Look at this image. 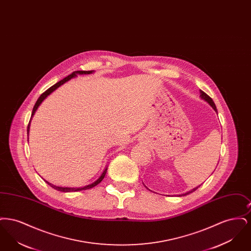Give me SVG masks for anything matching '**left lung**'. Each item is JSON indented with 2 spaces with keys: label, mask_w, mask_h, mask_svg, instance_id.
<instances>
[{
  "label": "left lung",
  "mask_w": 251,
  "mask_h": 251,
  "mask_svg": "<svg viewBox=\"0 0 251 251\" xmlns=\"http://www.w3.org/2000/svg\"><path fill=\"white\" fill-rule=\"evenodd\" d=\"M201 98L203 99L204 100H206L212 107L214 108V110H215V112H217V110H216V107H215V102L213 101V100H212V98L211 97H209V96L207 95L205 92H203L202 90H201ZM201 186V185H200ZM200 186H198V187H196V188H193L191 191L186 192L185 194H182L181 196H186V195H189V194H191L194 191H196Z\"/></svg>",
  "instance_id": "1"
}]
</instances>
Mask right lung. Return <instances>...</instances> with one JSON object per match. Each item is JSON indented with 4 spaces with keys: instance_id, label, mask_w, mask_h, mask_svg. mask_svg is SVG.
<instances>
[{
    "instance_id": "right-lung-1",
    "label": "right lung",
    "mask_w": 251,
    "mask_h": 251,
    "mask_svg": "<svg viewBox=\"0 0 251 251\" xmlns=\"http://www.w3.org/2000/svg\"><path fill=\"white\" fill-rule=\"evenodd\" d=\"M93 71H88V72H85V71H77V72H73L72 74H70L68 77H66V78H64L63 80H61L59 81L58 83H56L55 84H53L52 86H50L49 89H47L44 93H42L40 97L37 99V100H36V104H35V106L33 108V112H32V116H31V119H30V121H29V124H28V127H27V134H29V130H30V123H31V120H32V118H33V116L35 115V113H36V110H37V108L38 106L41 104V102L48 97L50 93H52L55 89H57L58 87H59L60 85H62L63 84H65L66 82H68V81H70L71 79L72 78H74V77H76L77 76V74H90V73H93ZM107 168L108 167H105L104 168V170H103V172L101 173V175L100 176V178L95 180L94 182H92V183H90V184H88V185H85V186H82V187H69V186H59V185H55V184H52V183H50V182H49L47 180H45L47 183H48L49 185L50 186V187H52L53 189H55V190H57V191L61 192H76V191H82V190H86V189H90V188H92V187H94L96 185H98L103 178H104V176H105V174H106V172H107Z\"/></svg>"
}]
</instances>
